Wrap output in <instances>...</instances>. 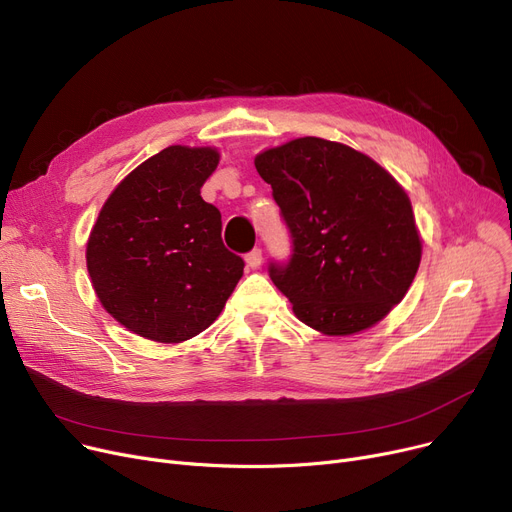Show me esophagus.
<instances>
[{"label": "esophagus", "instance_id": "esophagus-1", "mask_svg": "<svg viewBox=\"0 0 512 512\" xmlns=\"http://www.w3.org/2000/svg\"><path fill=\"white\" fill-rule=\"evenodd\" d=\"M246 264H248V269H252V271L260 269V264H262V250H260V248H254V250L246 256Z\"/></svg>", "mask_w": 512, "mask_h": 512}]
</instances>
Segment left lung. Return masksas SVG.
I'll use <instances>...</instances> for the list:
<instances>
[{"label":"left lung","instance_id":"1","mask_svg":"<svg viewBox=\"0 0 512 512\" xmlns=\"http://www.w3.org/2000/svg\"><path fill=\"white\" fill-rule=\"evenodd\" d=\"M294 241L269 275L298 319L323 335L377 325L415 279L423 243L402 185L373 158L321 137L254 158Z\"/></svg>","mask_w":512,"mask_h":512}]
</instances>
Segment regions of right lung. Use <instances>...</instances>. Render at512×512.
<instances>
[{"label": "right lung", "instance_id": "obj_1", "mask_svg": "<svg viewBox=\"0 0 512 512\" xmlns=\"http://www.w3.org/2000/svg\"><path fill=\"white\" fill-rule=\"evenodd\" d=\"M218 160L216 148L170 145L116 185L89 233L97 298L152 342L181 344L208 329L243 275L221 239V212L200 196Z\"/></svg>", "mask_w": 512, "mask_h": 512}]
</instances>
